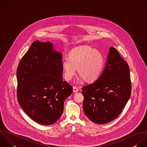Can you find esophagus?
<instances>
[{
  "mask_svg": "<svg viewBox=\"0 0 147 147\" xmlns=\"http://www.w3.org/2000/svg\"><path fill=\"white\" fill-rule=\"evenodd\" d=\"M73 92L74 93L76 92H77L78 91V88L77 86H73Z\"/></svg>",
  "mask_w": 147,
  "mask_h": 147,
  "instance_id": "esophagus-1",
  "label": "esophagus"
}]
</instances>
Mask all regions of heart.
<instances>
[{"mask_svg": "<svg viewBox=\"0 0 147 147\" xmlns=\"http://www.w3.org/2000/svg\"><path fill=\"white\" fill-rule=\"evenodd\" d=\"M104 61V56L100 51L87 46L77 47L70 52L69 58L62 60L65 78L70 80L78 68L79 74L86 81L94 82L102 73Z\"/></svg>", "mask_w": 147, "mask_h": 147, "instance_id": "1", "label": "heart"}]
</instances>
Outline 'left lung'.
I'll list each match as a JSON object with an SVG mask.
<instances>
[{
  "mask_svg": "<svg viewBox=\"0 0 147 147\" xmlns=\"http://www.w3.org/2000/svg\"><path fill=\"white\" fill-rule=\"evenodd\" d=\"M84 112L93 122L103 124L117 118L128 101L132 90L129 67L111 46L99 78L82 88Z\"/></svg>",
  "mask_w": 147,
  "mask_h": 147,
  "instance_id": "8db88e82",
  "label": "left lung"
}]
</instances>
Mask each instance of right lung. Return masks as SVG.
Returning <instances> with one entry per match:
<instances>
[{"label":"right lung","mask_w":147,"mask_h":147,"mask_svg":"<svg viewBox=\"0 0 147 147\" xmlns=\"http://www.w3.org/2000/svg\"><path fill=\"white\" fill-rule=\"evenodd\" d=\"M53 50L49 41H34L16 70L18 102L32 120L45 125L60 118L65 100L73 92L62 78V54Z\"/></svg>","instance_id":"1"}]
</instances>
